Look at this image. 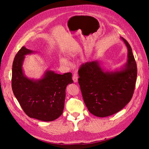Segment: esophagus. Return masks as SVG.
Here are the masks:
<instances>
[{
  "label": "esophagus",
  "mask_w": 149,
  "mask_h": 149,
  "mask_svg": "<svg viewBox=\"0 0 149 149\" xmlns=\"http://www.w3.org/2000/svg\"><path fill=\"white\" fill-rule=\"evenodd\" d=\"M78 76L76 73H74L73 75V80L74 83H76L78 81Z\"/></svg>",
  "instance_id": "obj_1"
}]
</instances>
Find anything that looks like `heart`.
<instances>
[{"instance_id": "1", "label": "heart", "mask_w": 149, "mask_h": 149, "mask_svg": "<svg viewBox=\"0 0 149 149\" xmlns=\"http://www.w3.org/2000/svg\"><path fill=\"white\" fill-rule=\"evenodd\" d=\"M68 55L69 56H73V55L71 53H68ZM59 61L60 62V63L63 64V65H67L68 64V61L66 59H65V58H60L59 59Z\"/></svg>"}]
</instances>
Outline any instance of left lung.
<instances>
[{
    "instance_id": "obj_1",
    "label": "left lung",
    "mask_w": 149,
    "mask_h": 149,
    "mask_svg": "<svg viewBox=\"0 0 149 149\" xmlns=\"http://www.w3.org/2000/svg\"><path fill=\"white\" fill-rule=\"evenodd\" d=\"M128 49L124 68L104 72L98 61L86 62L79 67L78 83L88 111L97 117L109 116L123 109L131 100L137 74L132 48L123 37Z\"/></svg>"
}]
</instances>
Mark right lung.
<instances>
[{"instance_id": "obj_1", "label": "right lung", "mask_w": 149, "mask_h": 149, "mask_svg": "<svg viewBox=\"0 0 149 149\" xmlns=\"http://www.w3.org/2000/svg\"><path fill=\"white\" fill-rule=\"evenodd\" d=\"M33 52L22 47L12 65V88L22 109L30 118L52 121L64 109L66 86L73 83L71 73L56 74L47 71L44 77L34 81L24 74L22 64L25 55Z\"/></svg>"}]
</instances>
